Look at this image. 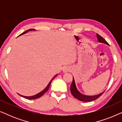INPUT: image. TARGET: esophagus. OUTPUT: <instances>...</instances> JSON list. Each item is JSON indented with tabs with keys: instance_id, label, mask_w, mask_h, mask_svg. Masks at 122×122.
<instances>
[{
	"instance_id": "1",
	"label": "esophagus",
	"mask_w": 122,
	"mask_h": 122,
	"mask_svg": "<svg viewBox=\"0 0 122 122\" xmlns=\"http://www.w3.org/2000/svg\"><path fill=\"white\" fill-rule=\"evenodd\" d=\"M69 71H70V68L68 67V66H65V67L63 68V72L64 73L69 72Z\"/></svg>"
}]
</instances>
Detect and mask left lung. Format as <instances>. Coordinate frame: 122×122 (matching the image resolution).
Listing matches in <instances>:
<instances>
[{"label":"left lung","mask_w":122,"mask_h":122,"mask_svg":"<svg viewBox=\"0 0 122 122\" xmlns=\"http://www.w3.org/2000/svg\"><path fill=\"white\" fill-rule=\"evenodd\" d=\"M97 37L98 38V41H99L100 43H103L104 44H106L107 45H109V44L107 43L106 40L104 38L102 37L101 36H99L98 34H97ZM71 94L73 95V97L83 102H91L93 101H94L97 99H98V98L100 97L103 94V93L104 92H103L102 93H100L99 94L96 95V96H86V95H84L81 94L78 91V89H76V83H75V81L74 79V78L73 77V81L71 86Z\"/></svg>","instance_id":"obj_1"}]
</instances>
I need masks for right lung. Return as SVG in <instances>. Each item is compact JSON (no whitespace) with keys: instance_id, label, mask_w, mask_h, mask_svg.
Instances as JSON below:
<instances>
[{"instance_id":"add662e5","label":"right lung","mask_w":122,"mask_h":122,"mask_svg":"<svg viewBox=\"0 0 122 122\" xmlns=\"http://www.w3.org/2000/svg\"><path fill=\"white\" fill-rule=\"evenodd\" d=\"M31 30H36L34 29H29V30H26V31H24V33H21V34L20 35H19V36H21V35H23L24 34H25V33H27L28 31H31ZM56 76H57V74H56V76H54V77H53V78H52V79H51V81H50V82L49 83V84H48V86H46V88H45V89H44V90H43V91H41V92H40V93H38V94H36V95H34V96H30V97H27V96H22V95H20V94H18L20 95V96L24 98H26V99H37V98H39L41 97L46 92L48 91V90L49 89V88L50 86H51V81H52L53 80V79H54V78L55 77H56Z\"/></svg>"}]
</instances>
